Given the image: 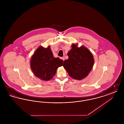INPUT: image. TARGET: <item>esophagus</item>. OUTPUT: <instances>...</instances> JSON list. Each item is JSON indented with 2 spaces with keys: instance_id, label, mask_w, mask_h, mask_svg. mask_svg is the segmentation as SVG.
<instances>
[{
  "instance_id": "34e87169",
  "label": "esophagus",
  "mask_w": 124,
  "mask_h": 124,
  "mask_svg": "<svg viewBox=\"0 0 124 124\" xmlns=\"http://www.w3.org/2000/svg\"><path fill=\"white\" fill-rule=\"evenodd\" d=\"M61 59H62L63 61H64L65 60V58L64 57H62V58H61Z\"/></svg>"
}]
</instances>
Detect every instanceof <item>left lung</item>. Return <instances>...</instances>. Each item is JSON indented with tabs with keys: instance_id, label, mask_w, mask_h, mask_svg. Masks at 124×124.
<instances>
[{
	"instance_id": "1",
	"label": "left lung",
	"mask_w": 124,
	"mask_h": 124,
	"mask_svg": "<svg viewBox=\"0 0 124 124\" xmlns=\"http://www.w3.org/2000/svg\"><path fill=\"white\" fill-rule=\"evenodd\" d=\"M72 48L67 53L68 59L64 61L63 66L70 77L81 80L88 75L94 64L92 54L87 48L77 47L72 44Z\"/></svg>"
}]
</instances>
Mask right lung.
<instances>
[{
  "mask_svg": "<svg viewBox=\"0 0 124 124\" xmlns=\"http://www.w3.org/2000/svg\"><path fill=\"white\" fill-rule=\"evenodd\" d=\"M63 60L55 58L50 47H39L32 56L31 68L36 77L44 80H49L53 78L57 69L63 65Z\"/></svg>",
  "mask_w": 124,
  "mask_h": 124,
  "instance_id": "right-lung-1",
  "label": "right lung"
}]
</instances>
